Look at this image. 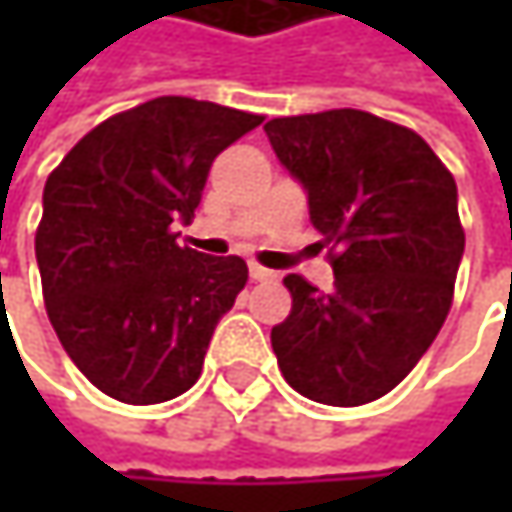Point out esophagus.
I'll list each match as a JSON object with an SVG mask.
<instances>
[{
    "label": "esophagus",
    "mask_w": 512,
    "mask_h": 512,
    "mask_svg": "<svg viewBox=\"0 0 512 512\" xmlns=\"http://www.w3.org/2000/svg\"><path fill=\"white\" fill-rule=\"evenodd\" d=\"M249 275H252L255 281H275V278H278V272H272V269H266V266H260V263H249Z\"/></svg>",
    "instance_id": "obj_1"
}]
</instances>
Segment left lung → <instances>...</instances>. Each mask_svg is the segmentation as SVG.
Wrapping results in <instances>:
<instances>
[{
	"mask_svg": "<svg viewBox=\"0 0 512 512\" xmlns=\"http://www.w3.org/2000/svg\"><path fill=\"white\" fill-rule=\"evenodd\" d=\"M263 130L323 243L338 246L332 293L284 278L293 308L272 329L278 367L308 400L370 403L403 382L451 311L465 249L454 174L418 133L361 109Z\"/></svg>",
	"mask_w": 512,
	"mask_h": 512,
	"instance_id": "obj_1",
	"label": "left lung"
}]
</instances>
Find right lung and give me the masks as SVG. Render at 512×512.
Segmentation results:
<instances>
[{
	"label": "right lung",
	"mask_w": 512,
	"mask_h": 512,
	"mask_svg": "<svg viewBox=\"0 0 512 512\" xmlns=\"http://www.w3.org/2000/svg\"><path fill=\"white\" fill-rule=\"evenodd\" d=\"M263 118L156 97L82 136L47 177L35 257L52 329L103 394L151 406L189 391L249 281L237 255L177 246L213 159Z\"/></svg>",
	"instance_id": "1"
}]
</instances>
